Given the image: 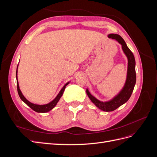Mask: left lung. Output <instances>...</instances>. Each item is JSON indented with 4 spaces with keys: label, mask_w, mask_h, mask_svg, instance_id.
Here are the masks:
<instances>
[{
    "label": "left lung",
    "mask_w": 157,
    "mask_h": 157,
    "mask_svg": "<svg viewBox=\"0 0 157 157\" xmlns=\"http://www.w3.org/2000/svg\"><path fill=\"white\" fill-rule=\"evenodd\" d=\"M110 39H115L122 45V48L123 52L128 58V72L127 78L124 84V88H122L121 92L118 94L111 100L107 102H102L99 101L96 98H94L92 95L89 92L88 89L86 90V93L90 100L94 103L99 109L103 111H113L115 110L118 107H119L123 104L125 103L128 99H130L131 95L134 90V86L136 82V61L132 51L128 48L124 39L118 35L110 34L108 35Z\"/></svg>",
    "instance_id": "8db88e82"
}]
</instances>
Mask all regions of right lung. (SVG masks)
<instances>
[{
	"label": "right lung",
	"mask_w": 157,
	"mask_h": 157,
	"mask_svg": "<svg viewBox=\"0 0 157 157\" xmlns=\"http://www.w3.org/2000/svg\"><path fill=\"white\" fill-rule=\"evenodd\" d=\"M17 71H16V80H17V92L19 94V96H20V98H21V99L23 102L25 103L28 106L33 109V111H35L37 113H46V112H48L50 110H52V109L56 105V104L58 103V102L59 101L60 98L61 97V96H62L63 94V92H64L66 86H67V85L69 83V82H67V84H65L64 85V86L62 88V89L60 90V92L58 94V96H57L54 100L52 101L50 103H49L48 104H46V105H36V104L31 103L30 101H28L24 96H23V95L22 94L21 90L20 89V87H19V84L17 82Z\"/></svg>",
	"instance_id": "1"
}]
</instances>
